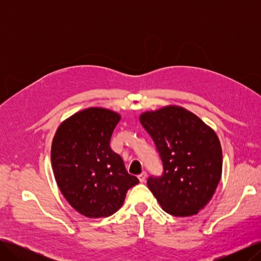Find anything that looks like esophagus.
I'll return each instance as SVG.
<instances>
[{
	"label": "esophagus",
	"mask_w": 261,
	"mask_h": 261,
	"mask_svg": "<svg viewBox=\"0 0 261 261\" xmlns=\"http://www.w3.org/2000/svg\"><path fill=\"white\" fill-rule=\"evenodd\" d=\"M146 177H147V173L146 172H143V173H141V174H139L138 175V179H139L140 183H144V181L146 180Z\"/></svg>",
	"instance_id": "obj_1"
}]
</instances>
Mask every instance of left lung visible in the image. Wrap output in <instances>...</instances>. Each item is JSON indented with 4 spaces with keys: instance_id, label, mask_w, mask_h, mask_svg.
<instances>
[{
    "instance_id": "1",
    "label": "left lung",
    "mask_w": 261,
    "mask_h": 261,
    "mask_svg": "<svg viewBox=\"0 0 261 261\" xmlns=\"http://www.w3.org/2000/svg\"><path fill=\"white\" fill-rule=\"evenodd\" d=\"M139 121L163 164L162 176L149 177L148 188L170 215H197L211 200L222 174V149L216 132L178 106L146 111Z\"/></svg>"
}]
</instances>
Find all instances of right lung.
Instances as JSON below:
<instances>
[{"label": "right lung", "instance_id": "add662e5", "mask_svg": "<svg viewBox=\"0 0 261 261\" xmlns=\"http://www.w3.org/2000/svg\"><path fill=\"white\" fill-rule=\"evenodd\" d=\"M121 115L88 108L63 121L53 137L51 162L62 195L87 218L110 217L123 206L126 193L139 183L110 147Z\"/></svg>", "mask_w": 261, "mask_h": 261}]
</instances>
